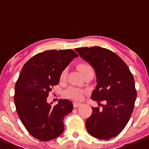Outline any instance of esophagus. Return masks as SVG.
<instances>
[{"label": "esophagus", "mask_w": 149, "mask_h": 149, "mask_svg": "<svg viewBox=\"0 0 149 149\" xmlns=\"http://www.w3.org/2000/svg\"><path fill=\"white\" fill-rule=\"evenodd\" d=\"M81 105V103H77V102L73 103V106H74V108H77V107L80 106Z\"/></svg>", "instance_id": "esophagus-1"}]
</instances>
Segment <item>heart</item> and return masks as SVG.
<instances>
[{"instance_id":"b5f03b06","label":"heart","mask_w":149,"mask_h":149,"mask_svg":"<svg viewBox=\"0 0 149 149\" xmlns=\"http://www.w3.org/2000/svg\"><path fill=\"white\" fill-rule=\"evenodd\" d=\"M77 69L81 74L84 75L86 73L89 72H93V69L89 64L86 63H79L77 66ZM67 74H68V71L67 70H64L62 71L61 76H60V79L61 81H64L66 79ZM84 91L81 88L75 87V86H71V87L68 88L65 91V95L68 98H72L74 100H80L82 97Z\"/></svg>"}]
</instances>
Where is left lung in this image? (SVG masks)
<instances>
[{
	"mask_svg": "<svg viewBox=\"0 0 149 149\" xmlns=\"http://www.w3.org/2000/svg\"><path fill=\"white\" fill-rule=\"evenodd\" d=\"M75 51L96 72L97 85L91 99L106 101L101 104L102 109L91 108L92 114L86 120V130L100 139L115 137L127 124L134 107L136 92L132 74L126 63L106 48L93 46Z\"/></svg>",
	"mask_w": 149,
	"mask_h": 149,
	"instance_id": "1",
	"label": "left lung"
}]
</instances>
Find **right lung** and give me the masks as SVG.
Masks as SVG:
<instances>
[{
  "instance_id": "add662e5",
  "label": "right lung",
  "mask_w": 149,
  "mask_h": 149,
  "mask_svg": "<svg viewBox=\"0 0 149 149\" xmlns=\"http://www.w3.org/2000/svg\"><path fill=\"white\" fill-rule=\"evenodd\" d=\"M77 57L70 49L46 51L33 56L22 69L15 86L16 111L26 130L38 140L50 141L64 131L63 120L72 111V103L60 99L52 107L47 98L59 83L62 71Z\"/></svg>"
}]
</instances>
